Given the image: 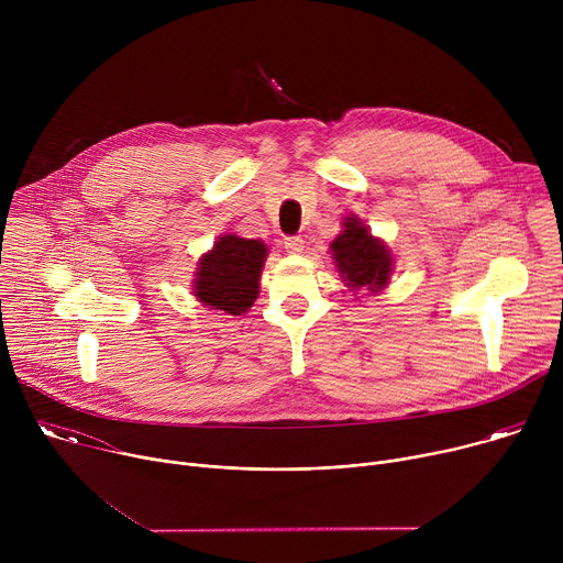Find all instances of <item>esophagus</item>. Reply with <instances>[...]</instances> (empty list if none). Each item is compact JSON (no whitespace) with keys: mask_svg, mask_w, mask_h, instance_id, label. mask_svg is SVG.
Here are the masks:
<instances>
[{"mask_svg":"<svg viewBox=\"0 0 563 563\" xmlns=\"http://www.w3.org/2000/svg\"><path fill=\"white\" fill-rule=\"evenodd\" d=\"M285 250L287 254H302L305 250V240L300 235H291V238H285Z\"/></svg>","mask_w":563,"mask_h":563,"instance_id":"1","label":"esophagus"}]
</instances>
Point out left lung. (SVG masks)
I'll list each match as a JSON object with an SVG mask.
<instances>
[{
  "mask_svg": "<svg viewBox=\"0 0 563 563\" xmlns=\"http://www.w3.org/2000/svg\"><path fill=\"white\" fill-rule=\"evenodd\" d=\"M334 267L352 294L378 296L394 274V254L354 213L343 218V231L330 245Z\"/></svg>",
  "mask_w": 563,
  "mask_h": 563,
  "instance_id": "8db88e82",
  "label": "left lung"
}]
</instances>
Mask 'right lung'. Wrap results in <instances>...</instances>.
I'll use <instances>...</instances> for the list:
<instances>
[{"instance_id": "add662e5", "label": "right lung", "mask_w": 563, "mask_h": 563, "mask_svg": "<svg viewBox=\"0 0 563 563\" xmlns=\"http://www.w3.org/2000/svg\"><path fill=\"white\" fill-rule=\"evenodd\" d=\"M269 247L263 240L218 235L213 247L198 258L191 291L209 309L240 316L254 307L261 294V274Z\"/></svg>"}]
</instances>
